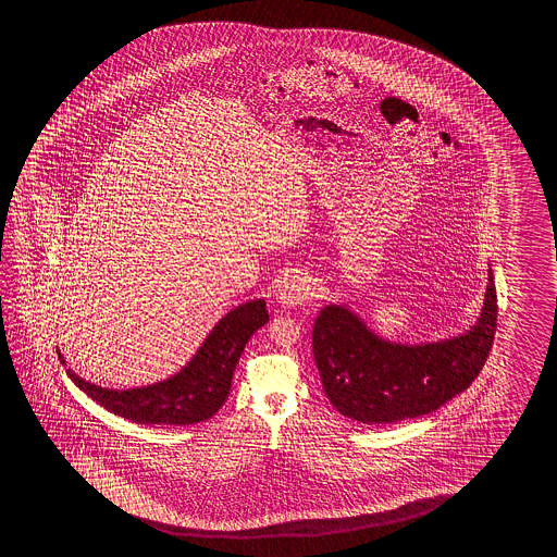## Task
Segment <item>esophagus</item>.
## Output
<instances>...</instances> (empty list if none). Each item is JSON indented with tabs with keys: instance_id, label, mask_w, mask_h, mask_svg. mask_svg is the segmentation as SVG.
<instances>
[{
	"instance_id": "obj_1",
	"label": "esophagus",
	"mask_w": 557,
	"mask_h": 557,
	"mask_svg": "<svg viewBox=\"0 0 557 557\" xmlns=\"http://www.w3.org/2000/svg\"><path fill=\"white\" fill-rule=\"evenodd\" d=\"M313 295H315L313 280L305 273H297V275H292L289 280H285L282 287H280L277 299L287 309H294V307H299L305 301H309Z\"/></svg>"
}]
</instances>
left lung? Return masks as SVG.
Listing matches in <instances>:
<instances>
[{
    "mask_svg": "<svg viewBox=\"0 0 557 557\" xmlns=\"http://www.w3.org/2000/svg\"><path fill=\"white\" fill-rule=\"evenodd\" d=\"M496 311L491 265L479 319L449 338L389 341L350 305H325L313 325V357L326 398L345 418L367 425L440 410L479 376L493 348Z\"/></svg>",
    "mask_w": 557,
    "mask_h": 557,
    "instance_id": "obj_1",
    "label": "left lung"
}]
</instances>
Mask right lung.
I'll use <instances>...</instances> for the list:
<instances>
[{
    "label": "right lung",
    "mask_w": 557,
    "mask_h": 557,
    "mask_svg": "<svg viewBox=\"0 0 557 557\" xmlns=\"http://www.w3.org/2000/svg\"><path fill=\"white\" fill-rule=\"evenodd\" d=\"M270 321L265 299H250L236 305L197 348V352L178 368L175 374L147 386L106 388L85 380L66 367L61 350H57L69 379L95 399L104 410L124 420L156 425H193L207 421L221 410L231 394L232 376L242 350L250 336Z\"/></svg>",
    "instance_id": "right-lung-1"
}]
</instances>
